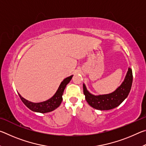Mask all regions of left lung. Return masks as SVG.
<instances>
[{
    "label": "left lung",
    "mask_w": 146,
    "mask_h": 146,
    "mask_svg": "<svg viewBox=\"0 0 146 146\" xmlns=\"http://www.w3.org/2000/svg\"><path fill=\"white\" fill-rule=\"evenodd\" d=\"M133 82V73L130 68L121 85L113 92L106 95H95L88 91L86 85L83 84V91L85 98L89 105L98 110H110L118 107L130 92Z\"/></svg>",
    "instance_id": "left-lung-1"
}]
</instances>
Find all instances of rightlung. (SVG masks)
Returning a JSON list of instances; mask_svg holds the SVG:
<instances>
[{"label": "right lung", "instance_id": "add662e5", "mask_svg": "<svg viewBox=\"0 0 146 146\" xmlns=\"http://www.w3.org/2000/svg\"><path fill=\"white\" fill-rule=\"evenodd\" d=\"M73 75H71L68 77L64 79L62 82L60 83V86L58 88L57 91H56L52 97L47 100L46 101L42 102L35 103L30 102V101L27 100L25 98H24L22 96L18 93L19 96L21 98V100L27 106L29 110L35 112L41 113H46L48 112H51L52 111L55 110V109L59 107L60 104L62 101V95L64 93V91L67 86L68 84L70 82Z\"/></svg>", "mask_w": 146, "mask_h": 146}]
</instances>
